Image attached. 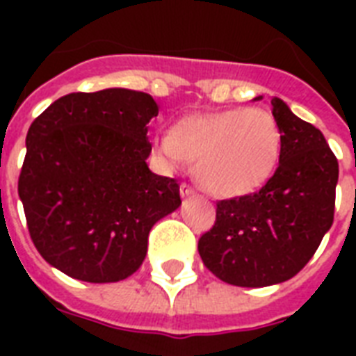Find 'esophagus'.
<instances>
[{"label":"esophagus","instance_id":"34e87169","mask_svg":"<svg viewBox=\"0 0 356 356\" xmlns=\"http://www.w3.org/2000/svg\"><path fill=\"white\" fill-rule=\"evenodd\" d=\"M194 194H195L194 186H190V184L186 183L181 184V195H183V197H190V195H194Z\"/></svg>","mask_w":356,"mask_h":356}]
</instances>
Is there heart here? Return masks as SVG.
Returning <instances> with one entry per match:
<instances>
[{
	"instance_id": "obj_1",
	"label": "heart",
	"mask_w": 356,
	"mask_h": 356,
	"mask_svg": "<svg viewBox=\"0 0 356 356\" xmlns=\"http://www.w3.org/2000/svg\"><path fill=\"white\" fill-rule=\"evenodd\" d=\"M153 149L170 166L184 159L195 164L201 186L220 197L253 194L275 173L282 133L264 108H227L188 114L159 134Z\"/></svg>"
}]
</instances>
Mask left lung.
Returning a JSON list of instances; mask_svg holds the SVG:
<instances>
[{"mask_svg":"<svg viewBox=\"0 0 356 356\" xmlns=\"http://www.w3.org/2000/svg\"><path fill=\"white\" fill-rule=\"evenodd\" d=\"M271 114L282 133L273 177L254 194L218 201L214 227L197 243L203 264L234 286L292 279L334 220L338 161L325 136L279 97L271 99Z\"/></svg>","mask_w":356,"mask_h":356,"instance_id":"8db88e82","label":"left lung"}]
</instances>
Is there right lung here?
I'll return each mask as SVG.
<instances>
[{
    "label": "right lung",
    "instance_id": "1",
    "mask_svg": "<svg viewBox=\"0 0 356 356\" xmlns=\"http://www.w3.org/2000/svg\"><path fill=\"white\" fill-rule=\"evenodd\" d=\"M149 94L74 92L31 123L18 179L31 240L46 262L86 282L138 270L147 236L181 205L175 179L147 168Z\"/></svg>",
    "mask_w": 356,
    "mask_h": 356
}]
</instances>
